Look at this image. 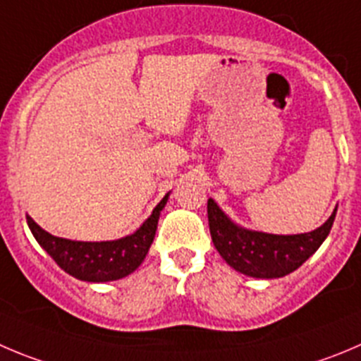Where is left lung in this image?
Returning <instances> with one entry per match:
<instances>
[{
	"instance_id": "obj_1",
	"label": "left lung",
	"mask_w": 361,
	"mask_h": 361,
	"mask_svg": "<svg viewBox=\"0 0 361 361\" xmlns=\"http://www.w3.org/2000/svg\"><path fill=\"white\" fill-rule=\"evenodd\" d=\"M331 217L315 231L301 235H269L238 228L208 200V224L215 249L228 265L252 278H283L301 267L321 247L335 221Z\"/></svg>"
}]
</instances>
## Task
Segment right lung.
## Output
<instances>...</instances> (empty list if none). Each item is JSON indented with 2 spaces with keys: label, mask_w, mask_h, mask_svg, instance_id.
Masks as SVG:
<instances>
[{
  "label": "right lung",
  "mask_w": 361,
  "mask_h": 361,
  "mask_svg": "<svg viewBox=\"0 0 361 361\" xmlns=\"http://www.w3.org/2000/svg\"><path fill=\"white\" fill-rule=\"evenodd\" d=\"M167 197L169 194L157 204L153 214L133 235L112 242L67 240V238L55 237V235L44 231L32 217H26V221H28V226L37 242L48 251L49 257L67 274L82 279V281H114V279H121L131 274L142 264L151 244H153L158 217H160L161 208L167 203Z\"/></svg>",
  "instance_id": "obj_1"
}]
</instances>
